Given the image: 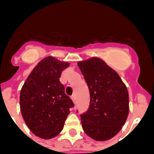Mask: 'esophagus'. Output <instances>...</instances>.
I'll list each match as a JSON object with an SVG mask.
<instances>
[{
  "instance_id": "esophagus-1",
  "label": "esophagus",
  "mask_w": 154,
  "mask_h": 154,
  "mask_svg": "<svg viewBox=\"0 0 154 154\" xmlns=\"http://www.w3.org/2000/svg\"><path fill=\"white\" fill-rule=\"evenodd\" d=\"M71 98H72V100L73 101V103H74V104L76 103V100H77V98H76V96H75V95H72V97H71Z\"/></svg>"
}]
</instances>
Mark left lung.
I'll return each instance as SVG.
<instances>
[{
	"instance_id": "obj_1",
	"label": "left lung",
	"mask_w": 154,
	"mask_h": 154,
	"mask_svg": "<svg viewBox=\"0 0 154 154\" xmlns=\"http://www.w3.org/2000/svg\"><path fill=\"white\" fill-rule=\"evenodd\" d=\"M77 66L90 91V106L81 115L82 126L87 135L106 141L122 129L129 115V93L116 71L102 59L91 57Z\"/></svg>"
}]
</instances>
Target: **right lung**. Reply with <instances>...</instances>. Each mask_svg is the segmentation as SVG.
Masks as SVG:
<instances>
[{"label":"right lung","instance_id":"add662e5","mask_svg":"<svg viewBox=\"0 0 154 154\" xmlns=\"http://www.w3.org/2000/svg\"><path fill=\"white\" fill-rule=\"evenodd\" d=\"M70 63L52 56L44 57L32 70L20 91V106L23 119L34 134L53 139L63 129L74 105L65 94L59 78Z\"/></svg>","mask_w":154,"mask_h":154}]
</instances>
